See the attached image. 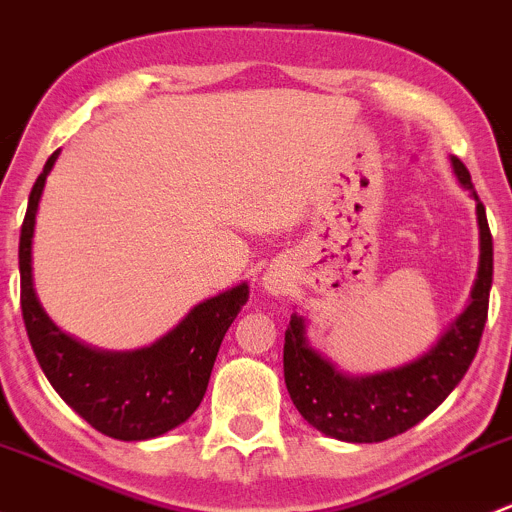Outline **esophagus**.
<instances>
[{"label": "esophagus", "mask_w": 512, "mask_h": 512, "mask_svg": "<svg viewBox=\"0 0 512 512\" xmlns=\"http://www.w3.org/2000/svg\"><path fill=\"white\" fill-rule=\"evenodd\" d=\"M262 287L267 289V292L270 294H282L287 289V282H285V277L280 275V272H267L265 277H262Z\"/></svg>", "instance_id": "esophagus-1"}]
</instances>
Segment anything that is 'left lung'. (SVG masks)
<instances>
[{
	"label": "left lung",
	"instance_id": "left-lung-1",
	"mask_svg": "<svg viewBox=\"0 0 512 512\" xmlns=\"http://www.w3.org/2000/svg\"><path fill=\"white\" fill-rule=\"evenodd\" d=\"M458 185L476 200L480 237L478 275L471 297L451 327L428 352L409 364L376 374L354 376L337 369L307 339V324L297 312L285 332V384L289 399L304 421L324 436L347 443H379L409 431L443 404L461 384L478 352L488 319V297L493 285V237L471 173L451 156Z\"/></svg>",
	"mask_w": 512,
	"mask_h": 512
}]
</instances>
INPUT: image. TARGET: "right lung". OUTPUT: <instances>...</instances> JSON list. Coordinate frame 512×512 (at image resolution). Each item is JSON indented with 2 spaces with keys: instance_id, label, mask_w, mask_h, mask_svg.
<instances>
[{
  "instance_id": "obj_1",
  "label": "right lung",
  "mask_w": 512,
  "mask_h": 512,
  "mask_svg": "<svg viewBox=\"0 0 512 512\" xmlns=\"http://www.w3.org/2000/svg\"><path fill=\"white\" fill-rule=\"evenodd\" d=\"M61 151L51 153L29 195L19 237L22 314L41 371L56 394L103 436L146 441L193 416L208 389L225 332L250 297L247 282L195 304L151 347L106 352L66 334L44 312L34 289L32 242L46 178Z\"/></svg>"
}]
</instances>
